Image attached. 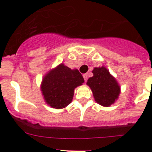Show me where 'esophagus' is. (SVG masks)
I'll return each instance as SVG.
<instances>
[{"mask_svg":"<svg viewBox=\"0 0 152 152\" xmlns=\"http://www.w3.org/2000/svg\"><path fill=\"white\" fill-rule=\"evenodd\" d=\"M83 79H84V81H85V82H87V80H88V75H87V74H84V75H83Z\"/></svg>","mask_w":152,"mask_h":152,"instance_id":"obj_1","label":"esophagus"}]
</instances>
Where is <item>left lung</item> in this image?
Returning a JSON list of instances; mask_svg holds the SVG:
<instances>
[{"mask_svg":"<svg viewBox=\"0 0 152 152\" xmlns=\"http://www.w3.org/2000/svg\"><path fill=\"white\" fill-rule=\"evenodd\" d=\"M94 76L88 80V84L93 92L95 101L104 106H110L118 98L120 87L105 67L95 68Z\"/></svg>","mask_w":152,"mask_h":152,"instance_id":"1","label":"left lung"}]
</instances>
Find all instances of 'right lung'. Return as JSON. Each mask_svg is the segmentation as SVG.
<instances>
[{
	"label": "right lung",
	"instance_id": "obj_1",
	"mask_svg": "<svg viewBox=\"0 0 152 152\" xmlns=\"http://www.w3.org/2000/svg\"><path fill=\"white\" fill-rule=\"evenodd\" d=\"M83 76L77 69L72 70L61 64L44 77L42 91L47 103L56 109H61L71 103L74 89L83 83Z\"/></svg>",
	"mask_w": 152,
	"mask_h": 152
}]
</instances>
